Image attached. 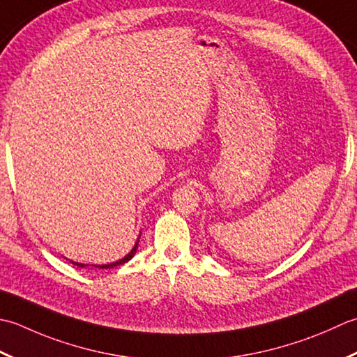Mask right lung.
Wrapping results in <instances>:
<instances>
[{"label": "right lung", "instance_id": "obj_1", "mask_svg": "<svg viewBox=\"0 0 357 357\" xmlns=\"http://www.w3.org/2000/svg\"><path fill=\"white\" fill-rule=\"evenodd\" d=\"M138 238H140V237H138ZM137 246H138V240H137V243H135V246L132 248V251H130V252L128 254V256H125L123 259H120L119 261H114V264H107V265H96V266H97V268H103V270H107V268H112V266H119V265L126 264L128 260H130V259L134 257V254H135V251H137ZM70 264H74V265H77V266H82V268L84 266L83 264H77V261H70Z\"/></svg>", "mask_w": 357, "mask_h": 357}]
</instances>
